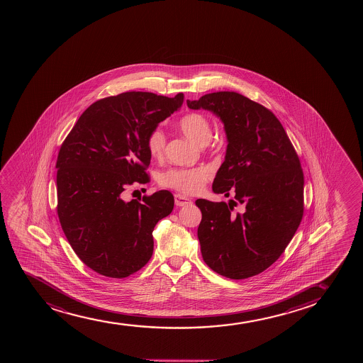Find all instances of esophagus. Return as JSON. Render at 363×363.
<instances>
[{
	"label": "esophagus",
	"mask_w": 363,
	"mask_h": 363,
	"mask_svg": "<svg viewBox=\"0 0 363 363\" xmlns=\"http://www.w3.org/2000/svg\"><path fill=\"white\" fill-rule=\"evenodd\" d=\"M174 201L175 204H177L178 207H184V206H188V204L191 203V200H190V199L183 196V195H180V194L174 195Z\"/></svg>",
	"instance_id": "esophagus-1"
}]
</instances>
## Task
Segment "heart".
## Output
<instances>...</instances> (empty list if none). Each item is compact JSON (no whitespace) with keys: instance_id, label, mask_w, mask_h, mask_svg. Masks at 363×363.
<instances>
[{"instance_id":"heart-1","label":"heart","mask_w":363,"mask_h":363,"mask_svg":"<svg viewBox=\"0 0 363 363\" xmlns=\"http://www.w3.org/2000/svg\"><path fill=\"white\" fill-rule=\"evenodd\" d=\"M182 133L199 145H206L212 137V128L207 117L200 113H189L178 121ZM147 150L151 157L161 159L166 149V135L160 128H154L147 135ZM212 172L207 167L171 168L161 175V184L186 195H195L203 189Z\"/></svg>"}]
</instances>
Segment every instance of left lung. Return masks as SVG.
I'll return each mask as SVG.
<instances>
[{
    "instance_id": "obj_1",
    "label": "left lung",
    "mask_w": 363,
    "mask_h": 363,
    "mask_svg": "<svg viewBox=\"0 0 363 363\" xmlns=\"http://www.w3.org/2000/svg\"><path fill=\"white\" fill-rule=\"evenodd\" d=\"M186 103L212 111L224 123L228 147L213 191L235 195L229 204L196 201L202 258L228 279L258 275L284 253L303 218L299 157L279 118L240 93H209Z\"/></svg>"
}]
</instances>
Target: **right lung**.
Returning a JSON list of instances; mask_svg holds the SVG:
<instances>
[{"instance_id": "obj_1", "label": "right lung", "mask_w": 363, "mask_h": 363, "mask_svg": "<svg viewBox=\"0 0 363 363\" xmlns=\"http://www.w3.org/2000/svg\"><path fill=\"white\" fill-rule=\"evenodd\" d=\"M183 101V93L149 92L96 100L60 146L59 221L77 257L100 275L128 277L150 260L155 225L171 214L174 197L161 190L125 202L121 194L150 182L147 135Z\"/></svg>"}]
</instances>
